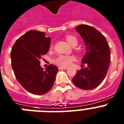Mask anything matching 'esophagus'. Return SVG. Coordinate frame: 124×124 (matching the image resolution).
Masks as SVG:
<instances>
[{
  "label": "esophagus",
  "instance_id": "1",
  "mask_svg": "<svg viewBox=\"0 0 124 124\" xmlns=\"http://www.w3.org/2000/svg\"><path fill=\"white\" fill-rule=\"evenodd\" d=\"M67 69V67H59V70H66Z\"/></svg>",
  "mask_w": 124,
  "mask_h": 124
}]
</instances>
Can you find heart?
<instances>
[{
  "label": "heart",
  "mask_w": 124,
  "mask_h": 124,
  "mask_svg": "<svg viewBox=\"0 0 124 124\" xmlns=\"http://www.w3.org/2000/svg\"><path fill=\"white\" fill-rule=\"evenodd\" d=\"M65 39L68 41V43L72 46L77 45L78 41V39L76 36L73 35H67L65 36ZM74 60V57L69 55H60L57 59H55L54 62L57 65H60V66H63V67H66L68 65H70Z\"/></svg>",
  "instance_id": "heart-1"
}]
</instances>
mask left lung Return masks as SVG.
Masks as SVG:
<instances>
[{
	"label": "left lung",
	"instance_id": "left-lung-1",
	"mask_svg": "<svg viewBox=\"0 0 124 124\" xmlns=\"http://www.w3.org/2000/svg\"><path fill=\"white\" fill-rule=\"evenodd\" d=\"M86 45L82 60L87 67L77 70L72 79L80 89L90 90L99 86L105 78L110 64V50L106 38L94 27L81 24L76 28Z\"/></svg>",
	"mask_w": 124,
	"mask_h": 124
}]
</instances>
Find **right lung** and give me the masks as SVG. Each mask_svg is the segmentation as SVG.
I'll use <instances>...</instances> for the list:
<instances>
[{
    "instance_id": "add662e5",
    "label": "right lung",
    "mask_w": 124,
    "mask_h": 124,
    "mask_svg": "<svg viewBox=\"0 0 124 124\" xmlns=\"http://www.w3.org/2000/svg\"><path fill=\"white\" fill-rule=\"evenodd\" d=\"M50 39L44 32L30 30L16 40L11 50V64L16 78L32 94H45L55 80L57 67L49 65L43 70L39 62L48 51Z\"/></svg>"
}]
</instances>
